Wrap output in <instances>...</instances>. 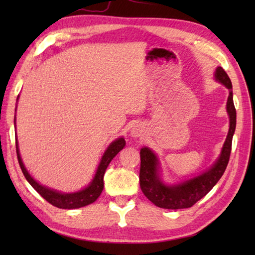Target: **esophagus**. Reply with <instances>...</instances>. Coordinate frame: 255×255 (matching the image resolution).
I'll return each instance as SVG.
<instances>
[{"label":"esophagus","instance_id":"obj_1","mask_svg":"<svg viewBox=\"0 0 255 255\" xmlns=\"http://www.w3.org/2000/svg\"><path fill=\"white\" fill-rule=\"evenodd\" d=\"M142 128L140 126H134L132 129H131V136L132 137H140L142 134Z\"/></svg>","mask_w":255,"mask_h":255}]
</instances>
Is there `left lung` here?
<instances>
[{"label": "left lung", "instance_id": "obj_1", "mask_svg": "<svg viewBox=\"0 0 255 255\" xmlns=\"http://www.w3.org/2000/svg\"><path fill=\"white\" fill-rule=\"evenodd\" d=\"M215 78L229 90L227 112L229 115L230 126L219 158L210 169L187 181L174 184V185H166L160 177L159 160L156 155L147 147L140 150V160H141L139 173L140 187L144 196L160 208L182 209L192 207L217 184L228 165L232 137L236 130L237 113L234 104V96H232V84L228 74L223 68L218 67L216 69Z\"/></svg>", "mask_w": 255, "mask_h": 255}]
</instances>
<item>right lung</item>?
Returning a JSON list of instances; mask_svg holds the SVG:
<instances>
[{
	"label": "right lung",
	"instance_id": "1",
	"mask_svg": "<svg viewBox=\"0 0 255 255\" xmlns=\"http://www.w3.org/2000/svg\"><path fill=\"white\" fill-rule=\"evenodd\" d=\"M125 145H126V141H125L124 138H118L115 140V141H113L110 145H108V148L106 149L104 154L102 156V160L100 162L99 166H97V170L93 180H92V182L89 184V185L84 189H82V191H79L75 193H60V192L55 191V189L40 185L39 183L36 182L34 178L30 176L29 173L27 172L23 161H21L17 140H16V153H17L18 163L21 169V172H23L24 176L26 177V180L28 181L30 185L34 187L48 203L56 206L58 208L74 209V208H80V207H84V206H88L92 203H94L95 200L99 198L103 188H104V181L103 180H104V174L107 166L111 163V161L115 158V155L119 152V151L125 147Z\"/></svg>",
	"mask_w": 255,
	"mask_h": 255
}]
</instances>
